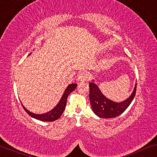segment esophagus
<instances>
[{
	"mask_svg": "<svg viewBox=\"0 0 157 157\" xmlns=\"http://www.w3.org/2000/svg\"><path fill=\"white\" fill-rule=\"evenodd\" d=\"M88 78H89V76H88V74L86 73H81L78 75V78H77V80H78V83H80L81 82H84V81H87Z\"/></svg>",
	"mask_w": 157,
	"mask_h": 157,
	"instance_id": "34e87169",
	"label": "esophagus"
}]
</instances>
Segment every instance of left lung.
I'll list each match as a JSON object with an SVG mask.
<instances>
[{
	"label": "left lung",
	"instance_id": "left-lung-1",
	"mask_svg": "<svg viewBox=\"0 0 157 157\" xmlns=\"http://www.w3.org/2000/svg\"><path fill=\"white\" fill-rule=\"evenodd\" d=\"M136 91V83L132 95L122 102H114L106 96L100 91L94 80L89 83V99L92 110L98 117L109 118L117 117L121 114L134 99Z\"/></svg>",
	"mask_w": 157,
	"mask_h": 157
}]
</instances>
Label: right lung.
<instances>
[{"instance_id":"1","label":"right lung","mask_w":157,"mask_h":157,"mask_svg":"<svg viewBox=\"0 0 157 157\" xmlns=\"http://www.w3.org/2000/svg\"><path fill=\"white\" fill-rule=\"evenodd\" d=\"M31 54V53H30ZM29 54V55H30ZM77 86L76 83H71L68 86V87L66 88L65 91L62 96V97L60 99V101L58 103V104L53 108L52 110H51L48 112L43 113V114H36L30 111L25 108L22 104V106L24 109V110L28 113V114L31 116V117L34 118V119L40 120L42 121H53L57 120L62 115V113L64 111V109L66 108V102H67V98L69 94L71 93L72 91H74L75 89Z\"/></svg>"}]
</instances>
